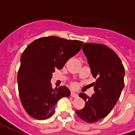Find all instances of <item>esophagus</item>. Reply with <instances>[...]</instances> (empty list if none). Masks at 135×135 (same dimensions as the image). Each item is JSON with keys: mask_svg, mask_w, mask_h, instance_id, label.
<instances>
[{"mask_svg": "<svg viewBox=\"0 0 135 135\" xmlns=\"http://www.w3.org/2000/svg\"><path fill=\"white\" fill-rule=\"evenodd\" d=\"M70 97H73V98H77V97H78V95H77V94H75V92H71Z\"/></svg>", "mask_w": 135, "mask_h": 135, "instance_id": "esophagus-1", "label": "esophagus"}]
</instances>
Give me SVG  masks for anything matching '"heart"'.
<instances>
[{
    "mask_svg": "<svg viewBox=\"0 0 135 135\" xmlns=\"http://www.w3.org/2000/svg\"><path fill=\"white\" fill-rule=\"evenodd\" d=\"M70 86H72V87H75V83H71Z\"/></svg>",
    "mask_w": 135,
    "mask_h": 135,
    "instance_id": "1",
    "label": "heart"
}]
</instances>
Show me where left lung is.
<instances>
[{"label": "left lung", "instance_id": "8db88e82", "mask_svg": "<svg viewBox=\"0 0 135 135\" xmlns=\"http://www.w3.org/2000/svg\"><path fill=\"white\" fill-rule=\"evenodd\" d=\"M82 51L96 79L91 84L95 93L91 97L79 94L86 103L75 113L82 120L93 123L107 116L116 104L124 87L125 69L118 55L105 45L86 43Z\"/></svg>", "mask_w": 135, "mask_h": 135}]
</instances>
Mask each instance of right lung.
I'll use <instances>...</instances> for the list:
<instances>
[{
    "label": "right lung",
    "instance_id": "right-lung-1",
    "mask_svg": "<svg viewBox=\"0 0 135 135\" xmlns=\"http://www.w3.org/2000/svg\"><path fill=\"white\" fill-rule=\"evenodd\" d=\"M82 44L81 41L47 36L36 39L23 51L17 74L18 91L22 105L30 116L37 120L49 118L58 100L70 96L65 86L52 89V73L55 69H62Z\"/></svg>",
    "mask_w": 135,
    "mask_h": 135
}]
</instances>
